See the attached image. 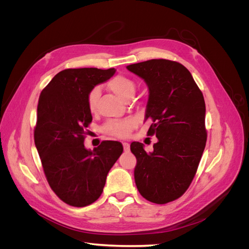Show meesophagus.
I'll list each match as a JSON object with an SVG mask.
<instances>
[{"mask_svg":"<svg viewBox=\"0 0 249 249\" xmlns=\"http://www.w3.org/2000/svg\"><path fill=\"white\" fill-rule=\"evenodd\" d=\"M123 145H124V152H127V150L130 149V144L127 142H124L123 143Z\"/></svg>","mask_w":249,"mask_h":249,"instance_id":"1","label":"esophagus"}]
</instances>
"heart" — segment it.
I'll use <instances>...</instances> for the list:
<instances>
[{"mask_svg": "<svg viewBox=\"0 0 249 249\" xmlns=\"http://www.w3.org/2000/svg\"><path fill=\"white\" fill-rule=\"evenodd\" d=\"M108 88L111 91L116 94L120 99L125 101L129 97H132L135 92V83L133 80L124 77L117 76L108 82ZM100 95V88L95 87L88 95V108L91 113L96 111L97 99ZM133 127V122L131 119H125L123 122H111L106 125V131L110 134L115 135L118 137H125Z\"/></svg>", "mask_w": 249, "mask_h": 249, "instance_id": "1", "label": "heart"}]
</instances>
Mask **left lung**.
<instances>
[{"mask_svg": "<svg viewBox=\"0 0 249 249\" xmlns=\"http://www.w3.org/2000/svg\"><path fill=\"white\" fill-rule=\"evenodd\" d=\"M126 69L148 87L147 134L158 139L152 153L131 143L135 183L145 199L167 203L182 196L196 173L207 141L205 100L190 71L176 61L153 59Z\"/></svg>", "mask_w": 249, "mask_h": 249, "instance_id": "obj_1", "label": "left lung"}]
</instances>
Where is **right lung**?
Wrapping results in <instances>:
<instances>
[{
    "label": "right lung",
    "mask_w": 249,
    "mask_h": 249,
    "mask_svg": "<svg viewBox=\"0 0 249 249\" xmlns=\"http://www.w3.org/2000/svg\"><path fill=\"white\" fill-rule=\"evenodd\" d=\"M115 71L64 70L40 93L35 146L52 190L70 206L86 207L101 196L108 172L124 150L118 141H103L92 150L84 145L85 129L92 120L88 95Z\"/></svg>",
    "instance_id": "right-lung-1"
}]
</instances>
